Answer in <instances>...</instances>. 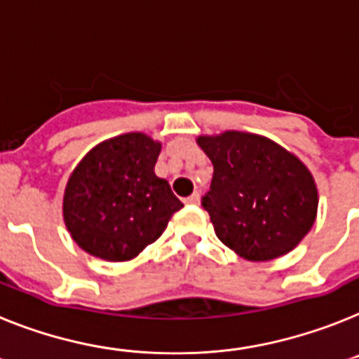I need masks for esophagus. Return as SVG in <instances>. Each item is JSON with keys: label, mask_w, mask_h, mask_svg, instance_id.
I'll use <instances>...</instances> for the list:
<instances>
[{"label": "esophagus", "mask_w": 359, "mask_h": 359, "mask_svg": "<svg viewBox=\"0 0 359 359\" xmlns=\"http://www.w3.org/2000/svg\"><path fill=\"white\" fill-rule=\"evenodd\" d=\"M185 203H189V205H198V203H200V194H198V192H194V194H192V196H189V198H185Z\"/></svg>", "instance_id": "1"}]
</instances>
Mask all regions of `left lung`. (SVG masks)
I'll use <instances>...</instances> for the list:
<instances>
[{
  "label": "left lung",
  "mask_w": 359,
  "mask_h": 359,
  "mask_svg": "<svg viewBox=\"0 0 359 359\" xmlns=\"http://www.w3.org/2000/svg\"><path fill=\"white\" fill-rule=\"evenodd\" d=\"M214 165L201 198L216 236L249 262L280 258L307 236L318 212L311 170L289 150L258 134L200 136Z\"/></svg>",
  "instance_id": "1"
}]
</instances>
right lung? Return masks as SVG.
<instances>
[{
  "label": "right lung",
  "mask_w": 359,
  "mask_h": 359,
  "mask_svg": "<svg viewBox=\"0 0 359 359\" xmlns=\"http://www.w3.org/2000/svg\"><path fill=\"white\" fill-rule=\"evenodd\" d=\"M161 143L142 133L110 137L70 174L63 219L85 252L128 262L154 243L183 203L154 174Z\"/></svg>",
  "instance_id": "obj_1"
}]
</instances>
